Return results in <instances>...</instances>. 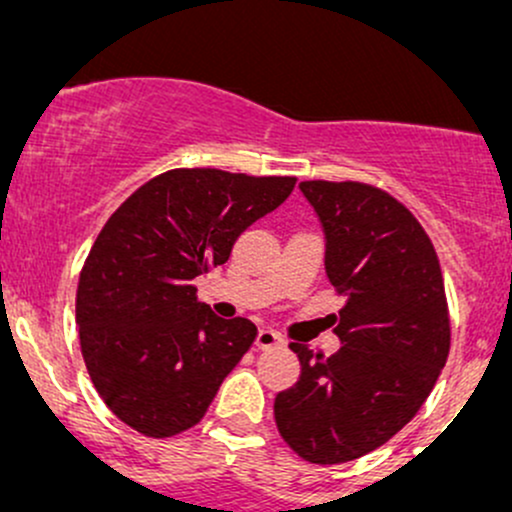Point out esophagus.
<instances>
[{"label":"esophagus","mask_w":512,"mask_h":512,"mask_svg":"<svg viewBox=\"0 0 512 512\" xmlns=\"http://www.w3.org/2000/svg\"><path fill=\"white\" fill-rule=\"evenodd\" d=\"M281 344H284V339H281L274 330H267V327L257 332V337H255L257 349H274V346H281Z\"/></svg>","instance_id":"obj_1"}]
</instances>
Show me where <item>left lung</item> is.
Returning a JSON list of instances; mask_svg holds the SVG:
<instances>
[{
  "mask_svg": "<svg viewBox=\"0 0 512 512\" xmlns=\"http://www.w3.org/2000/svg\"><path fill=\"white\" fill-rule=\"evenodd\" d=\"M325 228L327 279L346 305L337 354L289 344L301 378L274 399L281 438L313 464L368 455L402 431L450 354L443 272L414 214L366 182L305 180Z\"/></svg>",
  "mask_w": 512,
  "mask_h": 512,
  "instance_id": "left-lung-1",
  "label": "left lung"
}]
</instances>
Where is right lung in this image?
Returning <instances> with one entry per match:
<instances>
[{
	"label": "right lung",
	"mask_w": 512,
	"mask_h": 512,
	"mask_svg": "<svg viewBox=\"0 0 512 512\" xmlns=\"http://www.w3.org/2000/svg\"><path fill=\"white\" fill-rule=\"evenodd\" d=\"M293 187L281 175L175 168L110 216L81 267L76 325L91 383L122 424L170 438L202 421L257 327L216 317L195 279Z\"/></svg>",
	"instance_id": "add662e5"
}]
</instances>
